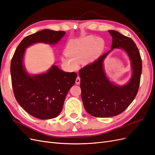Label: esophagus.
Returning <instances> with one entry per match:
<instances>
[{"instance_id":"esophagus-1","label":"esophagus","mask_w":155,"mask_h":155,"mask_svg":"<svg viewBox=\"0 0 155 155\" xmlns=\"http://www.w3.org/2000/svg\"><path fill=\"white\" fill-rule=\"evenodd\" d=\"M76 83L77 84V85H79V84H80V78H79V76H78L76 79Z\"/></svg>"}]
</instances>
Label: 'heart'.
Wrapping results in <instances>:
<instances>
[{
  "instance_id": "obj_1",
  "label": "heart",
  "mask_w": 155,
  "mask_h": 155,
  "mask_svg": "<svg viewBox=\"0 0 155 155\" xmlns=\"http://www.w3.org/2000/svg\"><path fill=\"white\" fill-rule=\"evenodd\" d=\"M105 48V41L101 38L88 35L69 41L65 46L62 62L70 70H75L84 61H92L97 59Z\"/></svg>"
}]
</instances>
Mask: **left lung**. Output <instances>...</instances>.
<instances>
[{"mask_svg": "<svg viewBox=\"0 0 155 155\" xmlns=\"http://www.w3.org/2000/svg\"><path fill=\"white\" fill-rule=\"evenodd\" d=\"M108 31L112 37L111 50L79 71L84 107L88 114L98 118L117 116L129 107L138 93L142 70L141 56L133 39L118 31ZM116 48L124 49L131 61L132 77L124 86L111 83L102 66L107 55Z\"/></svg>", "mask_w": 155, "mask_h": 155, "instance_id": "obj_1", "label": "left lung"}]
</instances>
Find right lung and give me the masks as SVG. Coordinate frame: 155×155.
Instances as JSON below:
<instances>
[{
	"instance_id": "obj_1",
	"label": "right lung",
	"mask_w": 155,
	"mask_h": 155,
	"mask_svg": "<svg viewBox=\"0 0 155 155\" xmlns=\"http://www.w3.org/2000/svg\"><path fill=\"white\" fill-rule=\"evenodd\" d=\"M64 34V31L46 29L28 35L18 45L12 59L10 72L15 99L23 109L36 118L51 119L60 114L77 74L65 72L52 65L47 72L30 76L23 65L26 48L36 43L55 45Z\"/></svg>"
}]
</instances>
